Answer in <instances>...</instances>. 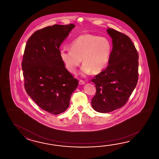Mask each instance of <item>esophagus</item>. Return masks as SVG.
<instances>
[{
	"mask_svg": "<svg viewBox=\"0 0 159 159\" xmlns=\"http://www.w3.org/2000/svg\"><path fill=\"white\" fill-rule=\"evenodd\" d=\"M85 84V82L84 81H82V80H80L79 81V84Z\"/></svg>",
	"mask_w": 159,
	"mask_h": 159,
	"instance_id": "34e87169",
	"label": "esophagus"
}]
</instances>
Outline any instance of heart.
I'll return each mask as SVG.
<instances>
[{
  "mask_svg": "<svg viewBox=\"0 0 159 159\" xmlns=\"http://www.w3.org/2000/svg\"><path fill=\"white\" fill-rule=\"evenodd\" d=\"M71 49L62 48L60 57L65 67L75 74L82 61L83 75L91 71L98 73L107 66L111 53L112 45L107 38L91 34H83L75 38L70 44Z\"/></svg>",
  "mask_w": 159,
  "mask_h": 159,
  "instance_id": "b5f03b06",
  "label": "heart"
}]
</instances>
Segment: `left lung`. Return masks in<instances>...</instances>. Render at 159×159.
<instances>
[{
  "label": "left lung",
  "instance_id": "obj_1",
  "mask_svg": "<svg viewBox=\"0 0 159 159\" xmlns=\"http://www.w3.org/2000/svg\"><path fill=\"white\" fill-rule=\"evenodd\" d=\"M107 31L113 45L108 66L91 80L96 88L91 106L101 113L125 106L135 89L139 77L138 53L130 38L112 28Z\"/></svg>",
  "mask_w": 159,
  "mask_h": 159
}]
</instances>
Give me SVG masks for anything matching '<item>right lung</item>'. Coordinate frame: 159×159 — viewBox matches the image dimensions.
<instances>
[{"mask_svg":"<svg viewBox=\"0 0 159 159\" xmlns=\"http://www.w3.org/2000/svg\"><path fill=\"white\" fill-rule=\"evenodd\" d=\"M75 24L45 27L29 38L21 62L24 88L41 108L57 115L69 106L71 94L78 84L65 68L60 47Z\"/></svg>","mask_w":159,"mask_h":159,"instance_id":"right-lung-1","label":"right lung"}]
</instances>
